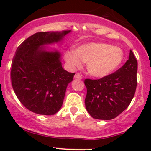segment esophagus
<instances>
[{"label":"esophagus","instance_id":"1","mask_svg":"<svg viewBox=\"0 0 151 151\" xmlns=\"http://www.w3.org/2000/svg\"><path fill=\"white\" fill-rule=\"evenodd\" d=\"M74 79H77V80H82V79H83V77H82V75L80 74L77 73V74H75V75H74Z\"/></svg>","mask_w":151,"mask_h":151}]
</instances>
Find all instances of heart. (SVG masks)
<instances>
[{"label": "heart", "instance_id": "heart-1", "mask_svg": "<svg viewBox=\"0 0 151 151\" xmlns=\"http://www.w3.org/2000/svg\"><path fill=\"white\" fill-rule=\"evenodd\" d=\"M65 60L71 68L80 67L81 61L87 62L91 75L102 78L113 73L122 64L124 52L121 47L104 42H90L80 45L74 50H67Z\"/></svg>", "mask_w": 151, "mask_h": 151}]
</instances>
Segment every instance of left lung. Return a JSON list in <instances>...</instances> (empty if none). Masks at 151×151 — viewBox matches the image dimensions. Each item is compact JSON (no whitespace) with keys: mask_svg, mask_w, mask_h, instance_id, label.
I'll list each match as a JSON object with an SVG mask.
<instances>
[{"mask_svg":"<svg viewBox=\"0 0 151 151\" xmlns=\"http://www.w3.org/2000/svg\"><path fill=\"white\" fill-rule=\"evenodd\" d=\"M137 61L130 50L129 60L115 72L98 80L85 79V107L91 117L112 120L129 106L134 96Z\"/></svg>","mask_w":151,"mask_h":151,"instance_id":"obj_1","label":"left lung"}]
</instances>
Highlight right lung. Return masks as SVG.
<instances>
[{
    "label": "right lung",
    "instance_id": "1",
    "mask_svg": "<svg viewBox=\"0 0 151 151\" xmlns=\"http://www.w3.org/2000/svg\"><path fill=\"white\" fill-rule=\"evenodd\" d=\"M70 32L34 33L17 49L11 69L12 88L22 105L34 113L52 115L61 108L75 73L63 69L59 52L44 46L60 42Z\"/></svg>",
    "mask_w": 151,
    "mask_h": 151
}]
</instances>
